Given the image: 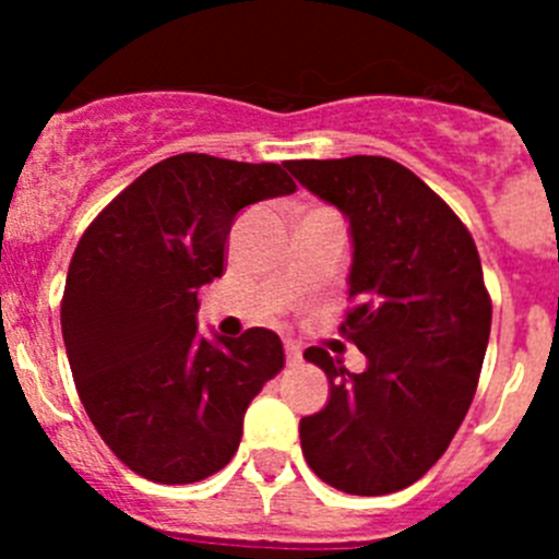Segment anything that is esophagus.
Returning <instances> with one entry per match:
<instances>
[{
  "mask_svg": "<svg viewBox=\"0 0 559 559\" xmlns=\"http://www.w3.org/2000/svg\"><path fill=\"white\" fill-rule=\"evenodd\" d=\"M285 358H288V364H299L302 360V347L296 341H285Z\"/></svg>",
  "mask_w": 559,
  "mask_h": 559,
  "instance_id": "34e87169",
  "label": "esophagus"
}]
</instances>
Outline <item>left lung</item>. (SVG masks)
<instances>
[{
    "mask_svg": "<svg viewBox=\"0 0 559 559\" xmlns=\"http://www.w3.org/2000/svg\"><path fill=\"white\" fill-rule=\"evenodd\" d=\"M288 170L349 218L353 308L338 330L367 355L355 374L328 349H305L330 400L299 423L302 453L335 490L397 492L448 451L476 394L492 322L476 243L426 181L386 156Z\"/></svg>",
    "mask_w": 559,
    "mask_h": 559,
    "instance_id": "1",
    "label": "left lung"
}]
</instances>
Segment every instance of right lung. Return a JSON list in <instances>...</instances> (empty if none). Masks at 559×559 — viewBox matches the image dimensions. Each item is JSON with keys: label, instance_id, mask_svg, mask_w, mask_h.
Masks as SVG:
<instances>
[{"label": "right lung", "instance_id": "obj_1", "mask_svg": "<svg viewBox=\"0 0 559 559\" xmlns=\"http://www.w3.org/2000/svg\"><path fill=\"white\" fill-rule=\"evenodd\" d=\"M296 185L280 165L179 153L83 231L61 299L78 397L114 456L136 476L192 484L218 473L243 414L285 367L280 335H199V288L224 274L235 215Z\"/></svg>", "mask_w": 559, "mask_h": 559}]
</instances>
